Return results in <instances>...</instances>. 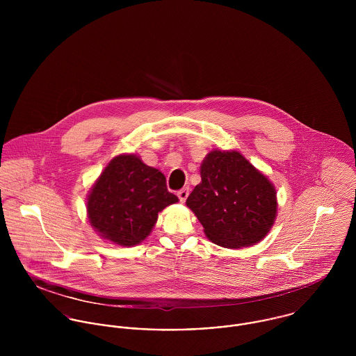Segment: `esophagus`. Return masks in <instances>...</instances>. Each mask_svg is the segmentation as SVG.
<instances>
[{"label":"esophagus","instance_id":"1","mask_svg":"<svg viewBox=\"0 0 356 356\" xmlns=\"http://www.w3.org/2000/svg\"><path fill=\"white\" fill-rule=\"evenodd\" d=\"M177 196H178V199H179L182 203H185V200H186L188 196H189V188H184V189L178 191V192H177Z\"/></svg>","mask_w":356,"mask_h":356}]
</instances>
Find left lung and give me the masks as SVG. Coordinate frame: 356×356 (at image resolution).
<instances>
[{"mask_svg":"<svg viewBox=\"0 0 356 356\" xmlns=\"http://www.w3.org/2000/svg\"><path fill=\"white\" fill-rule=\"evenodd\" d=\"M202 182L186 205L205 236L225 248L250 247L271 229L277 215L271 182L238 152L212 151L200 167Z\"/></svg>","mask_w":356,"mask_h":356,"instance_id":"8db88e82","label":"left lung"}]
</instances>
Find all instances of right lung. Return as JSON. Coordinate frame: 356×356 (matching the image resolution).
I'll return each mask as SVG.
<instances>
[{
  "instance_id": "right-lung-1",
  "label": "right lung",
  "mask_w": 356,
  "mask_h": 356,
  "mask_svg": "<svg viewBox=\"0 0 356 356\" xmlns=\"http://www.w3.org/2000/svg\"><path fill=\"white\" fill-rule=\"evenodd\" d=\"M177 202L159 170L144 164L136 154H120L111 160L95 184L88 213L102 237L131 247L151 233L157 212Z\"/></svg>"
}]
</instances>
